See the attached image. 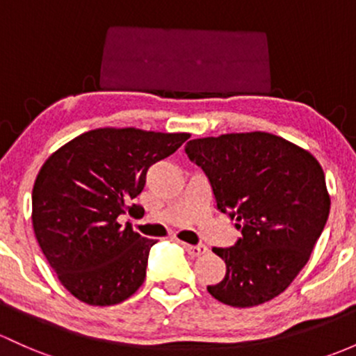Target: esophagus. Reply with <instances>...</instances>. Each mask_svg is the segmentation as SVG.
<instances>
[{"label":"esophagus","instance_id":"esophagus-1","mask_svg":"<svg viewBox=\"0 0 356 356\" xmlns=\"http://www.w3.org/2000/svg\"><path fill=\"white\" fill-rule=\"evenodd\" d=\"M182 247H184L186 252H188L189 256H193V257L203 256V254H207V250H208L207 245H189V244H182Z\"/></svg>","mask_w":356,"mask_h":356}]
</instances>
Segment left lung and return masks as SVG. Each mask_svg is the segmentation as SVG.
<instances>
[{"instance_id":"8db88e82","label":"left lung","mask_w":356,"mask_h":356,"mask_svg":"<svg viewBox=\"0 0 356 356\" xmlns=\"http://www.w3.org/2000/svg\"><path fill=\"white\" fill-rule=\"evenodd\" d=\"M186 153L207 174L216 208L242 234L234 247L213 249L227 273L208 291L232 307L278 297L327 222L331 197L321 163L309 149L264 131L197 138Z\"/></svg>"}]
</instances>
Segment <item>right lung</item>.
Here are the masks:
<instances>
[{
    "label": "right lung",
    "mask_w": 356,
    "mask_h": 356,
    "mask_svg": "<svg viewBox=\"0 0 356 356\" xmlns=\"http://www.w3.org/2000/svg\"><path fill=\"white\" fill-rule=\"evenodd\" d=\"M191 136L99 128L73 138L44 162L33 182L32 227L61 285L88 305H115L145 282L155 238L119 216L145 188L148 168Z\"/></svg>",
    "instance_id": "obj_1"
}]
</instances>
